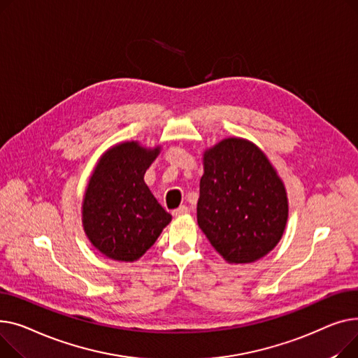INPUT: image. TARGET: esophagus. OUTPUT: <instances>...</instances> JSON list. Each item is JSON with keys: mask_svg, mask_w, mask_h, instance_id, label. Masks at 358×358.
<instances>
[{"mask_svg": "<svg viewBox=\"0 0 358 358\" xmlns=\"http://www.w3.org/2000/svg\"><path fill=\"white\" fill-rule=\"evenodd\" d=\"M189 213V208L186 205H180L179 208H176L173 211V215L175 217H182V215H186Z\"/></svg>", "mask_w": 358, "mask_h": 358, "instance_id": "obj_1", "label": "esophagus"}]
</instances>
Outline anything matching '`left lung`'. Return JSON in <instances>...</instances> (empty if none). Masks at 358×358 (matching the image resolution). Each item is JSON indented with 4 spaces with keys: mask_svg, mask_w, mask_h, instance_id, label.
<instances>
[{
    "mask_svg": "<svg viewBox=\"0 0 358 358\" xmlns=\"http://www.w3.org/2000/svg\"><path fill=\"white\" fill-rule=\"evenodd\" d=\"M289 205L282 179L248 140L224 138L203 153L198 225L228 263H253L280 241Z\"/></svg>",
    "mask_w": 358,
    "mask_h": 358,
    "instance_id": "1",
    "label": "left lung"
}]
</instances>
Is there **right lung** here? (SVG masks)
<instances>
[{"label": "right lung", "mask_w": 358, "mask_h": 358, "mask_svg": "<svg viewBox=\"0 0 358 358\" xmlns=\"http://www.w3.org/2000/svg\"><path fill=\"white\" fill-rule=\"evenodd\" d=\"M159 153V145L145 149L137 141H125L98 160L83 196L82 224L105 257L138 260L172 221L144 182Z\"/></svg>", "instance_id": "right-lung-1"}]
</instances>
